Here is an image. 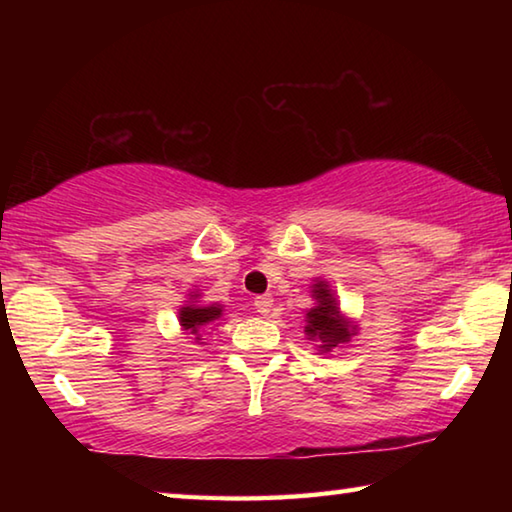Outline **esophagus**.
Wrapping results in <instances>:
<instances>
[{
  "mask_svg": "<svg viewBox=\"0 0 512 512\" xmlns=\"http://www.w3.org/2000/svg\"><path fill=\"white\" fill-rule=\"evenodd\" d=\"M271 307H273V298H271V293H264V296H257V298H255V309H257V314L268 316V314H271Z\"/></svg>",
  "mask_w": 512,
  "mask_h": 512,
  "instance_id": "obj_1",
  "label": "esophagus"
}]
</instances>
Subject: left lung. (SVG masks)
<instances>
[{
  "instance_id": "8db88e82",
  "label": "left lung",
  "mask_w": 512,
  "mask_h": 512,
  "mask_svg": "<svg viewBox=\"0 0 512 512\" xmlns=\"http://www.w3.org/2000/svg\"><path fill=\"white\" fill-rule=\"evenodd\" d=\"M314 296L318 305L307 314L309 325L305 327V332L309 336H318L323 341V350L336 348L339 343L350 339V327L339 318V307H336L332 293L327 291V284H314Z\"/></svg>"
}]
</instances>
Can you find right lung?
<instances>
[{
    "label": "right lung",
    "instance_id": "add662e5",
    "mask_svg": "<svg viewBox=\"0 0 512 512\" xmlns=\"http://www.w3.org/2000/svg\"><path fill=\"white\" fill-rule=\"evenodd\" d=\"M221 316V307H196L189 305L180 309V325H183L189 334L201 336V327L210 325L212 320Z\"/></svg>",
    "mask_w": 512,
    "mask_h": 512
}]
</instances>
